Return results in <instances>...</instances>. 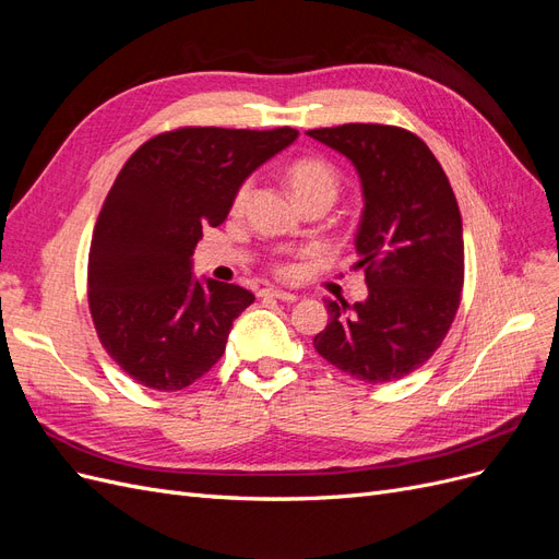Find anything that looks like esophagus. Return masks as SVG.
<instances>
[{
	"label": "esophagus",
	"mask_w": 559,
	"mask_h": 559,
	"mask_svg": "<svg viewBox=\"0 0 559 559\" xmlns=\"http://www.w3.org/2000/svg\"><path fill=\"white\" fill-rule=\"evenodd\" d=\"M263 296H270V298H277L282 302H296L298 296L292 294V292H284V289H265Z\"/></svg>",
	"instance_id": "1"
}]
</instances>
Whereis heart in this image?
I'll return each mask as SVG.
<instances>
[{
	"label": "heart",
	"mask_w": 559,
	"mask_h": 559,
	"mask_svg": "<svg viewBox=\"0 0 559 559\" xmlns=\"http://www.w3.org/2000/svg\"><path fill=\"white\" fill-rule=\"evenodd\" d=\"M289 183L294 189L296 200L308 195H329L335 198L337 193V173L335 167L321 158H300L289 167ZM251 193V181H245L238 193H235L233 207L240 210Z\"/></svg>",
	"instance_id": "1"
}]
</instances>
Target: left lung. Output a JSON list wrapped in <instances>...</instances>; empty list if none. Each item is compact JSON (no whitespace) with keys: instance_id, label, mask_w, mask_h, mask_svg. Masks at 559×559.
Returning a JSON list of instances; mask_svg holds the SVG:
<instances>
[{"instance_id":"1","label":"left lung","mask_w":559,"mask_h":559,"mask_svg":"<svg viewBox=\"0 0 559 559\" xmlns=\"http://www.w3.org/2000/svg\"><path fill=\"white\" fill-rule=\"evenodd\" d=\"M359 175L357 228L366 300H326L329 324L314 349L343 373L392 382L441 347L464 284L462 214L441 163L417 134L378 123L308 130Z\"/></svg>"}]
</instances>
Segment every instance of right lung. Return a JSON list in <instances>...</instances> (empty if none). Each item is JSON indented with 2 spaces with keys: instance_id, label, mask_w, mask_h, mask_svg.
Masks as SVG:
<instances>
[{
  "instance_id": "obj_1",
  "label": "right lung",
  "mask_w": 559,
  "mask_h": 559,
  "mask_svg": "<svg viewBox=\"0 0 559 559\" xmlns=\"http://www.w3.org/2000/svg\"><path fill=\"white\" fill-rule=\"evenodd\" d=\"M296 138L294 128H179L144 142L118 173L93 233L88 302L99 343L132 380L177 392L222 359L253 294L198 280L195 245Z\"/></svg>"
}]
</instances>
